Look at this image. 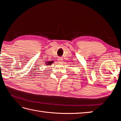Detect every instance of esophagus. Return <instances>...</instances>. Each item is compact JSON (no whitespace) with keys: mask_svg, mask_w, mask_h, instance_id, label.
<instances>
[{"mask_svg":"<svg viewBox=\"0 0 121 121\" xmlns=\"http://www.w3.org/2000/svg\"><path fill=\"white\" fill-rule=\"evenodd\" d=\"M62 60H63V59L62 57H59L58 59H57V61H58V62H59V63H62L63 61Z\"/></svg>","mask_w":121,"mask_h":121,"instance_id":"esophagus-1","label":"esophagus"}]
</instances>
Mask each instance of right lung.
I'll return each mask as SVG.
<instances>
[{"mask_svg": "<svg viewBox=\"0 0 121 121\" xmlns=\"http://www.w3.org/2000/svg\"><path fill=\"white\" fill-rule=\"evenodd\" d=\"M53 62V61H49L48 62H47L48 64H46V65H51L52 63Z\"/></svg>", "mask_w": 121, "mask_h": 121, "instance_id": "right-lung-1", "label": "right lung"}]
</instances>
